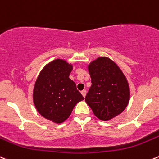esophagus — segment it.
I'll list each match as a JSON object with an SVG mask.
<instances>
[{"label":"esophagus","mask_w":159,"mask_h":159,"mask_svg":"<svg viewBox=\"0 0 159 159\" xmlns=\"http://www.w3.org/2000/svg\"><path fill=\"white\" fill-rule=\"evenodd\" d=\"M86 92H86V90H85V89H84V90H82V91H81V93L82 94V95H83V96H84V97H85Z\"/></svg>","instance_id":"obj_1"}]
</instances>
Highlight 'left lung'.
Segmentation results:
<instances>
[{
    "instance_id": "left-lung-1",
    "label": "left lung",
    "mask_w": 159,
    "mask_h": 159,
    "mask_svg": "<svg viewBox=\"0 0 159 159\" xmlns=\"http://www.w3.org/2000/svg\"><path fill=\"white\" fill-rule=\"evenodd\" d=\"M92 86L85 102L101 120H109L127 106L130 89L120 67L107 57H99L89 66Z\"/></svg>"
}]
</instances>
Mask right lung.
Instances as JSON below:
<instances>
[{
    "mask_svg": "<svg viewBox=\"0 0 159 159\" xmlns=\"http://www.w3.org/2000/svg\"><path fill=\"white\" fill-rule=\"evenodd\" d=\"M71 64L55 60L39 75L33 90V102L44 118L57 124L65 121L75 105L84 99L76 84L69 78Z\"/></svg>",
    "mask_w": 159,
    "mask_h": 159,
    "instance_id": "obj_1",
    "label": "right lung"
}]
</instances>
